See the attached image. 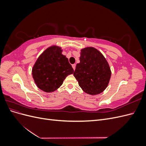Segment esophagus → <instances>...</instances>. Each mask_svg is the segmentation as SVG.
Returning a JSON list of instances; mask_svg holds the SVG:
<instances>
[{"mask_svg":"<svg viewBox=\"0 0 146 146\" xmlns=\"http://www.w3.org/2000/svg\"><path fill=\"white\" fill-rule=\"evenodd\" d=\"M72 68H73V69H74V70L76 69V64H73L72 65Z\"/></svg>","mask_w":146,"mask_h":146,"instance_id":"esophagus-1","label":"esophagus"}]
</instances>
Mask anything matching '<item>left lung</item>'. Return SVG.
Masks as SVG:
<instances>
[{"label":"left lung","instance_id":"1","mask_svg":"<svg viewBox=\"0 0 146 146\" xmlns=\"http://www.w3.org/2000/svg\"><path fill=\"white\" fill-rule=\"evenodd\" d=\"M80 61L74 72L79 86L89 94L101 93L107 87L111 77L107 61L95 48L87 47L81 50Z\"/></svg>","mask_w":146,"mask_h":146}]
</instances>
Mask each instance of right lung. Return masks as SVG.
Instances as JSON below:
<instances>
[{"instance_id": "right-lung-1", "label": "right lung", "mask_w": 146, "mask_h": 146, "mask_svg": "<svg viewBox=\"0 0 146 146\" xmlns=\"http://www.w3.org/2000/svg\"><path fill=\"white\" fill-rule=\"evenodd\" d=\"M61 52L59 47L48 48L38 58L33 68L35 83L39 89L46 92L56 90L66 77L74 72L68 59Z\"/></svg>"}]
</instances>
